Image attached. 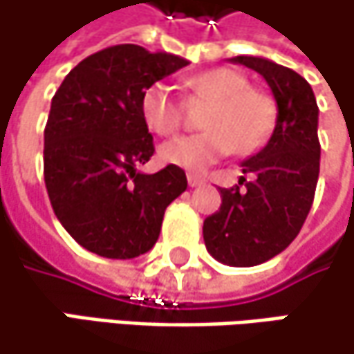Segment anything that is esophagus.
Instances as JSON below:
<instances>
[{"instance_id": "esophagus-1", "label": "esophagus", "mask_w": 354, "mask_h": 354, "mask_svg": "<svg viewBox=\"0 0 354 354\" xmlns=\"http://www.w3.org/2000/svg\"><path fill=\"white\" fill-rule=\"evenodd\" d=\"M186 178H188V184H190L192 188H196V186H203V184L207 182L205 178L198 176V174H188V176H186Z\"/></svg>"}]
</instances>
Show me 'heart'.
<instances>
[{"mask_svg": "<svg viewBox=\"0 0 354 354\" xmlns=\"http://www.w3.org/2000/svg\"><path fill=\"white\" fill-rule=\"evenodd\" d=\"M192 99L209 101L201 117L205 131L180 136L160 147L166 164L188 172H205L231 151L247 156L268 140L275 123V101L263 88L251 86L235 68H210L186 82ZM145 125L160 136L174 133L184 109L166 82L149 84L142 95Z\"/></svg>", "mask_w": 354, "mask_h": 354, "instance_id": "1", "label": "heart"}]
</instances>
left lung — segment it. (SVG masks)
<instances>
[{"instance_id": "8db88e82", "label": "left lung", "mask_w": 354, "mask_h": 354, "mask_svg": "<svg viewBox=\"0 0 354 354\" xmlns=\"http://www.w3.org/2000/svg\"><path fill=\"white\" fill-rule=\"evenodd\" d=\"M231 62L259 73L277 105L272 138L241 164L253 174L245 190L221 188L223 205L207 216L203 237L221 263L251 268L281 253L296 239L310 212L320 172L318 105L312 86L296 71L261 56Z\"/></svg>"}]
</instances>
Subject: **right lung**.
Returning <instances> with one entry per match:
<instances>
[{
    "instance_id": "add662e5",
    "label": "right lung",
    "mask_w": 354,
    "mask_h": 354,
    "mask_svg": "<svg viewBox=\"0 0 354 354\" xmlns=\"http://www.w3.org/2000/svg\"><path fill=\"white\" fill-rule=\"evenodd\" d=\"M186 64L170 52L119 44L79 62L52 97L44 182L54 214L86 251L109 259L147 253L166 207L186 190L178 166L138 170L153 156L142 95Z\"/></svg>"
}]
</instances>
